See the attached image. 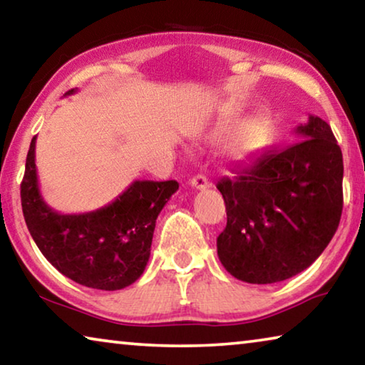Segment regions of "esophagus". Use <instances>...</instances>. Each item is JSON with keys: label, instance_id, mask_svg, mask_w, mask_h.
<instances>
[{"label": "esophagus", "instance_id": "obj_1", "mask_svg": "<svg viewBox=\"0 0 365 365\" xmlns=\"http://www.w3.org/2000/svg\"><path fill=\"white\" fill-rule=\"evenodd\" d=\"M190 185L193 188H196V190H206V188H209L211 187V183H209V180L207 178L205 177V175H196V177H193L190 180Z\"/></svg>", "mask_w": 365, "mask_h": 365}]
</instances>
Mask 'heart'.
I'll return each mask as SVG.
<instances>
[{
  "label": "heart",
  "instance_id": "1",
  "mask_svg": "<svg viewBox=\"0 0 365 365\" xmlns=\"http://www.w3.org/2000/svg\"><path fill=\"white\" fill-rule=\"evenodd\" d=\"M240 114L238 108H228L224 110V114L219 117L217 127H215V133H224L227 128L233 125ZM269 132V120L264 115L257 114L248 117L240 125L235 128L230 137H228L225 143V151L228 158L235 160H242L246 158H251L252 154L261 150L265 138H267Z\"/></svg>",
  "mask_w": 365,
  "mask_h": 365
}]
</instances>
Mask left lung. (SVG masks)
<instances>
[{
    "instance_id": "obj_1",
    "label": "left lung",
    "mask_w": 365,
    "mask_h": 365,
    "mask_svg": "<svg viewBox=\"0 0 365 365\" xmlns=\"http://www.w3.org/2000/svg\"><path fill=\"white\" fill-rule=\"evenodd\" d=\"M304 137L224 177L227 227L217 255L228 274L267 285L307 269L330 243L343 211V154L329 123L309 115Z\"/></svg>"
}]
</instances>
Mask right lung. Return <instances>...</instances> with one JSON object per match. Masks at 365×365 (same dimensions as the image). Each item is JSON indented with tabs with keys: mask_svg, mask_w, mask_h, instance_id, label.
Segmentation results:
<instances>
[{
	"mask_svg": "<svg viewBox=\"0 0 365 365\" xmlns=\"http://www.w3.org/2000/svg\"><path fill=\"white\" fill-rule=\"evenodd\" d=\"M76 93V90L66 95ZM32 138L21 183L24 219L41 255L80 285L122 289L137 282L150 261L154 227L165 202L178 190L175 180H135L108 206L85 214H61L38 188Z\"/></svg>",
	"mask_w": 365,
	"mask_h": 365,
	"instance_id": "add662e5",
	"label": "right lung"
}]
</instances>
